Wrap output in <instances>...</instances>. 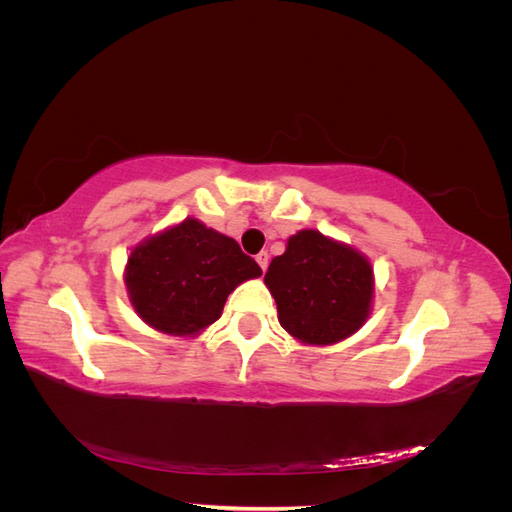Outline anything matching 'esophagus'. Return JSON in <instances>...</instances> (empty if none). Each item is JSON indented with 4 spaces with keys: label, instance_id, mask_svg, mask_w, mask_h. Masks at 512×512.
Wrapping results in <instances>:
<instances>
[{
    "label": "esophagus",
    "instance_id": "1",
    "mask_svg": "<svg viewBox=\"0 0 512 512\" xmlns=\"http://www.w3.org/2000/svg\"><path fill=\"white\" fill-rule=\"evenodd\" d=\"M256 262H258L262 271H267V267H269V254H267V252H260V254L256 256Z\"/></svg>",
    "mask_w": 512,
    "mask_h": 512
}]
</instances>
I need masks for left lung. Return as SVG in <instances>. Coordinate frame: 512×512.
Masks as SVG:
<instances>
[{
    "label": "left lung",
    "instance_id": "left-lung-1",
    "mask_svg": "<svg viewBox=\"0 0 512 512\" xmlns=\"http://www.w3.org/2000/svg\"><path fill=\"white\" fill-rule=\"evenodd\" d=\"M265 284L282 329L305 346L344 342L367 322L376 277L369 258L352 245L303 228L275 256Z\"/></svg>",
    "mask_w": 512,
    "mask_h": 512
}]
</instances>
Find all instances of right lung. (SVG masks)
Here are the masks:
<instances>
[{"label":"right lung","instance_id":"add662e5","mask_svg":"<svg viewBox=\"0 0 512 512\" xmlns=\"http://www.w3.org/2000/svg\"><path fill=\"white\" fill-rule=\"evenodd\" d=\"M262 269L235 239L196 218L132 245L123 284L134 314L173 337H196L222 316L228 294Z\"/></svg>","mask_w":512,"mask_h":512}]
</instances>
